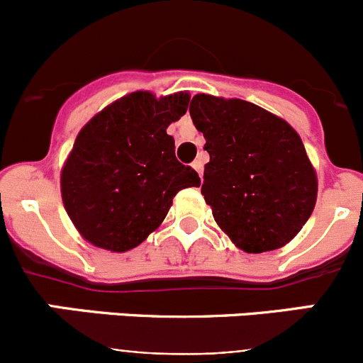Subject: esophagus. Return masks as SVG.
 Instances as JSON below:
<instances>
[{"label":"esophagus","mask_w":363,"mask_h":363,"mask_svg":"<svg viewBox=\"0 0 363 363\" xmlns=\"http://www.w3.org/2000/svg\"><path fill=\"white\" fill-rule=\"evenodd\" d=\"M193 168H195L196 172H199V175L200 177H202V172H203V161L202 160H195L193 161V164H191Z\"/></svg>","instance_id":"1"}]
</instances>
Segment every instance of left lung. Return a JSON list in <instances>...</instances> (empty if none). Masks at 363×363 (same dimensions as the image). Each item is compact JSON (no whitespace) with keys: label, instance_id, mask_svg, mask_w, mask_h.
Listing matches in <instances>:
<instances>
[{"label":"left lung","instance_id":"1","mask_svg":"<svg viewBox=\"0 0 363 363\" xmlns=\"http://www.w3.org/2000/svg\"><path fill=\"white\" fill-rule=\"evenodd\" d=\"M189 113L211 156L202 195L219 228L246 252L286 246L318 196L316 170L298 133L239 98L195 94Z\"/></svg>","mask_w":363,"mask_h":363}]
</instances>
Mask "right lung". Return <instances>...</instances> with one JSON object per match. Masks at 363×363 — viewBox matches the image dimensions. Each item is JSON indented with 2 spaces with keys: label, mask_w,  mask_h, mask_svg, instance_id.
I'll return each mask as SVG.
<instances>
[{
  "label": "right lung",
  "mask_w": 363,
  "mask_h": 363,
  "mask_svg": "<svg viewBox=\"0 0 363 363\" xmlns=\"http://www.w3.org/2000/svg\"><path fill=\"white\" fill-rule=\"evenodd\" d=\"M189 93L135 91L100 111L75 138L61 170V196L77 232L112 252L144 242L181 189L200 186L175 158L167 133L188 111Z\"/></svg>",
  "instance_id": "right-lung-1"
}]
</instances>
